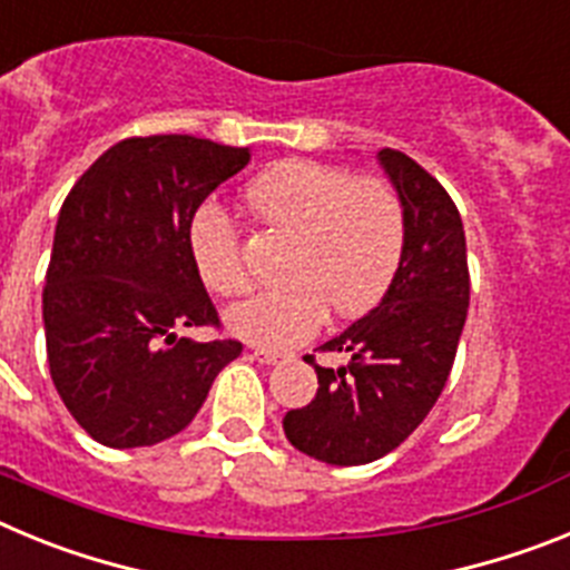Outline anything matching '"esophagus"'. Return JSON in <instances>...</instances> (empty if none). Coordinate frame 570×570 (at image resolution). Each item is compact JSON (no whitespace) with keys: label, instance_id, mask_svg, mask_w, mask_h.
Here are the masks:
<instances>
[{"label":"esophagus","instance_id":"obj_1","mask_svg":"<svg viewBox=\"0 0 570 570\" xmlns=\"http://www.w3.org/2000/svg\"><path fill=\"white\" fill-rule=\"evenodd\" d=\"M254 356L262 362V365H276L279 360H285V351H271V347H254Z\"/></svg>","mask_w":570,"mask_h":570}]
</instances>
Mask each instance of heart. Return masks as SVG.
<instances>
[{"label": "heart", "mask_w": 570, "mask_h": 570, "mask_svg": "<svg viewBox=\"0 0 570 570\" xmlns=\"http://www.w3.org/2000/svg\"><path fill=\"white\" fill-rule=\"evenodd\" d=\"M245 199L265 228L291 239V248L282 262L288 282L228 311L230 331L242 340L291 347L320 331L328 308L354 320L376 308L394 285L407 248V214L382 179L291 159L256 176ZM190 256L214 294L248 291L239 230L214 205L190 225Z\"/></svg>", "instance_id": "1"}]
</instances>
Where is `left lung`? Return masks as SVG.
Listing matches in <instances>:
<instances>
[{
    "instance_id": "left-lung-1",
    "label": "left lung",
    "mask_w": 570,
    "mask_h": 570,
    "mask_svg": "<svg viewBox=\"0 0 570 570\" xmlns=\"http://www.w3.org/2000/svg\"><path fill=\"white\" fill-rule=\"evenodd\" d=\"M380 159L407 214L402 268L371 314L320 347L351 354L347 365L322 367L305 356L320 387L282 420L296 451L328 465H365L414 434L454 367L471 299L454 199L402 150L382 148Z\"/></svg>"
}]
</instances>
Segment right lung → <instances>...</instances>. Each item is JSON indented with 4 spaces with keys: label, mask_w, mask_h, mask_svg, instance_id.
<instances>
[{
    "label": "right lung",
    "mask_w": 570,
    "mask_h": 570,
    "mask_svg": "<svg viewBox=\"0 0 570 570\" xmlns=\"http://www.w3.org/2000/svg\"><path fill=\"white\" fill-rule=\"evenodd\" d=\"M250 163V148L183 134L130 136L65 196L45 274L50 380L70 416L108 448L179 434L242 342L223 331L190 256L205 196Z\"/></svg>",
    "instance_id": "add662e5"
}]
</instances>
